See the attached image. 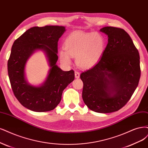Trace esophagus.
<instances>
[{
    "label": "esophagus",
    "mask_w": 148,
    "mask_h": 148,
    "mask_svg": "<svg viewBox=\"0 0 148 148\" xmlns=\"http://www.w3.org/2000/svg\"><path fill=\"white\" fill-rule=\"evenodd\" d=\"M75 78L76 79H78V78H79L80 74H79V73L78 72H77V71H75Z\"/></svg>",
    "instance_id": "34e87169"
}]
</instances>
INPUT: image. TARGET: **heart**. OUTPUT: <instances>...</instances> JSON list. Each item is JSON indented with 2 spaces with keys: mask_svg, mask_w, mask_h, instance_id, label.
Instances as JSON below:
<instances>
[{
  "mask_svg": "<svg viewBox=\"0 0 148 148\" xmlns=\"http://www.w3.org/2000/svg\"><path fill=\"white\" fill-rule=\"evenodd\" d=\"M105 40L100 34L73 33L64 42V50L59 51V59L64 64L72 63L71 57H75L79 67L88 69L97 64L105 49Z\"/></svg>",
  "mask_w": 148,
  "mask_h": 148,
  "instance_id": "obj_1",
  "label": "heart"
}]
</instances>
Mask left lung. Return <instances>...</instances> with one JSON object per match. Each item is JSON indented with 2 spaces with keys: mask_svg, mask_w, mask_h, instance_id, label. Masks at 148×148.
Wrapping results in <instances>:
<instances>
[{
  "mask_svg": "<svg viewBox=\"0 0 148 148\" xmlns=\"http://www.w3.org/2000/svg\"><path fill=\"white\" fill-rule=\"evenodd\" d=\"M100 31L108 36V44L99 62L80 78L84 103L97 113H108L123 108L138 86L140 55L124 29L104 27Z\"/></svg>",
  "mask_w": 148,
  "mask_h": 148,
  "instance_id": "left-lung-1",
  "label": "left lung"
}]
</instances>
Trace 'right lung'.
I'll use <instances>...</instances> for the list:
<instances>
[{"mask_svg":"<svg viewBox=\"0 0 148 148\" xmlns=\"http://www.w3.org/2000/svg\"><path fill=\"white\" fill-rule=\"evenodd\" d=\"M65 32V27L59 25L34 27L14 42L8 73L13 93L25 108L35 112L54 110L60 103L63 90L74 80L73 70L63 71L56 65L58 42ZM39 50L45 53L50 70L44 82L34 86L25 78V68L29 58Z\"/></svg>","mask_w":148,"mask_h":148,"instance_id":"add662e5","label":"right lung"}]
</instances>
